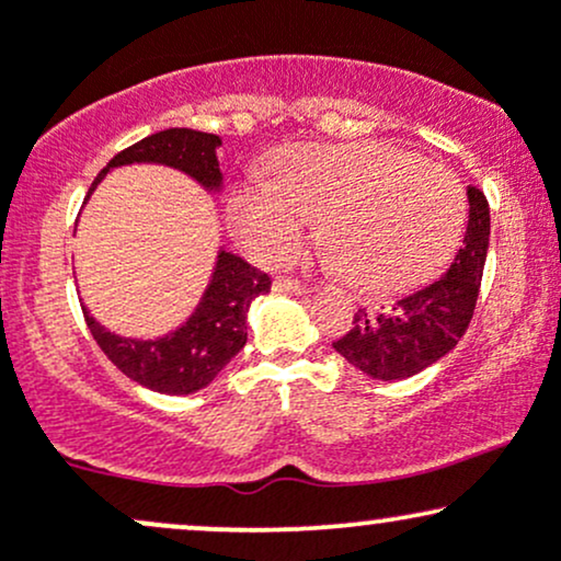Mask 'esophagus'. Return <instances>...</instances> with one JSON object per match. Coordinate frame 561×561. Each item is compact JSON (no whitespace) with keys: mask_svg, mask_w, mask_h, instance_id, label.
<instances>
[{"mask_svg":"<svg viewBox=\"0 0 561 561\" xmlns=\"http://www.w3.org/2000/svg\"><path fill=\"white\" fill-rule=\"evenodd\" d=\"M274 289H276V293H289V295H306L308 293L306 285L289 279V276H279V279L274 282Z\"/></svg>","mask_w":561,"mask_h":561,"instance_id":"esophagus-1","label":"esophagus"}]
</instances>
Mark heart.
I'll return each mask as SVG.
<instances>
[{"label": "heart", "mask_w": 561, "mask_h": 561, "mask_svg": "<svg viewBox=\"0 0 561 561\" xmlns=\"http://www.w3.org/2000/svg\"><path fill=\"white\" fill-rule=\"evenodd\" d=\"M308 218L334 272L369 295L422 285L448 259L467 218L454 173L382 141L298 145L279 152L274 182H250L234 221L261 261L293 259Z\"/></svg>", "instance_id": "heart-1"}]
</instances>
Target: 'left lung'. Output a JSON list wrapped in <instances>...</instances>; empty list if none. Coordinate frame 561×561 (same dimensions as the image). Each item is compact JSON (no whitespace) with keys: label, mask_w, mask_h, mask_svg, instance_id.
I'll return each instance as SVG.
<instances>
[{"label":"left lung","mask_w":561,"mask_h":561,"mask_svg":"<svg viewBox=\"0 0 561 561\" xmlns=\"http://www.w3.org/2000/svg\"><path fill=\"white\" fill-rule=\"evenodd\" d=\"M469 224L465 244L448 272L433 285L403 295L382 311L358 308L351 332L334 340V351L375 379H405L440 362L454 351L472 321L478 302L488 240L491 208L478 186H469Z\"/></svg>","instance_id":"8db88e82"}]
</instances>
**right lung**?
Returning a JSON list of instances; mask_svg holds the SVG:
<instances>
[{
    "label": "right lung",
    "instance_id": "add662e5",
    "mask_svg": "<svg viewBox=\"0 0 561 561\" xmlns=\"http://www.w3.org/2000/svg\"><path fill=\"white\" fill-rule=\"evenodd\" d=\"M221 139L216 134L195 131V128H165L150 134L137 145L126 147L115 156L94 184L89 195L115 165L126 163H163L190 173L208 190L221 186L216 147ZM87 195V197H89ZM272 289V276L259 272L234 253H218L214 279L205 289L197 311L184 327L160 340H126L107 332L89 317L83 308L89 332L94 343L111 362L134 382L165 392V396H186L214 382L218 371L227 366L248 343V308L259 295Z\"/></svg>",
    "mask_w": 561,
    "mask_h": 561
}]
</instances>
